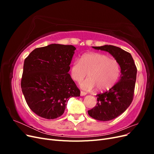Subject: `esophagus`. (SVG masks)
Here are the masks:
<instances>
[{
	"mask_svg": "<svg viewBox=\"0 0 154 154\" xmlns=\"http://www.w3.org/2000/svg\"><path fill=\"white\" fill-rule=\"evenodd\" d=\"M87 94V93L85 92H83V91H81L80 92V96H84Z\"/></svg>",
	"mask_w": 154,
	"mask_h": 154,
	"instance_id": "1",
	"label": "esophagus"
}]
</instances>
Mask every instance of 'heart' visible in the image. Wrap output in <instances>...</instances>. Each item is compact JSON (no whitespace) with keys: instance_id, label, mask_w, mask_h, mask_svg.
Returning <instances> with one entry per match:
<instances>
[{"instance_id":"1","label":"heart","mask_w":154,"mask_h":154,"mask_svg":"<svg viewBox=\"0 0 154 154\" xmlns=\"http://www.w3.org/2000/svg\"><path fill=\"white\" fill-rule=\"evenodd\" d=\"M120 72V66L116 60L99 53L83 54L80 60H74L70 67L71 76L76 82H81L87 74L88 78L80 87L88 91L96 87L100 91L110 89L118 82Z\"/></svg>"}]
</instances>
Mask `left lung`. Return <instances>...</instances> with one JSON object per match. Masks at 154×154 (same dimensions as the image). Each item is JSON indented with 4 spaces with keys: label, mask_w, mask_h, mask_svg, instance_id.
Returning <instances> with one entry per match:
<instances>
[{
    "label": "left lung",
    "mask_w": 154,
    "mask_h": 154,
    "mask_svg": "<svg viewBox=\"0 0 154 154\" xmlns=\"http://www.w3.org/2000/svg\"><path fill=\"white\" fill-rule=\"evenodd\" d=\"M92 48L109 53L119 63L121 68L119 82L108 91L97 94L96 106L88 110V115L92 118L106 122L118 117L131 104L136 85L137 68L132 55L118 47L105 45Z\"/></svg>",
    "instance_id": "1"
}]
</instances>
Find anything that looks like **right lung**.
<instances>
[{
    "instance_id": "right-lung-1",
    "label": "right lung",
    "mask_w": 154,
    "mask_h": 154,
    "mask_svg": "<svg viewBox=\"0 0 154 154\" xmlns=\"http://www.w3.org/2000/svg\"><path fill=\"white\" fill-rule=\"evenodd\" d=\"M75 49L72 45L53 44L34 49L25 59L22 91L36 115L57 118L63 114L70 97L80 96L68 73Z\"/></svg>"
}]
</instances>
